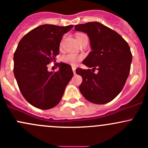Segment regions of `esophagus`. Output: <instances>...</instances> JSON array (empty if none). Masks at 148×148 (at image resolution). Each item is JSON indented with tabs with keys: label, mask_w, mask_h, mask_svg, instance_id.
I'll return each instance as SVG.
<instances>
[{
	"label": "esophagus",
	"mask_w": 148,
	"mask_h": 148,
	"mask_svg": "<svg viewBox=\"0 0 148 148\" xmlns=\"http://www.w3.org/2000/svg\"><path fill=\"white\" fill-rule=\"evenodd\" d=\"M72 69H73V73L75 75V69H76V68H75V67H72Z\"/></svg>",
	"instance_id": "34e87169"
}]
</instances>
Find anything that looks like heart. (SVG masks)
<instances>
[{"instance_id": "1", "label": "heart", "mask_w": 148, "mask_h": 148, "mask_svg": "<svg viewBox=\"0 0 148 148\" xmlns=\"http://www.w3.org/2000/svg\"><path fill=\"white\" fill-rule=\"evenodd\" d=\"M86 35L83 34V33H77L76 35V39L77 40H79L80 39H81L82 38L85 37ZM62 45V42L60 43V46ZM83 56H79V55L74 54V53H68V54L65 55L62 58V60H63V63L69 64V65H73V66H75V65H77L80 60H83Z\"/></svg>"}]
</instances>
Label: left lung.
Wrapping results in <instances>:
<instances>
[{
	"mask_svg": "<svg viewBox=\"0 0 148 148\" xmlns=\"http://www.w3.org/2000/svg\"><path fill=\"white\" fill-rule=\"evenodd\" d=\"M75 28L88 34L92 50L83 62L92 69L75 71L83 77L80 92L90 103H109L121 92L130 73V46L117 32L98 22L79 24ZM95 69L99 71L97 74L94 73Z\"/></svg>",
	"mask_w": 148,
	"mask_h": 148,
	"instance_id": "8db88e82",
	"label": "left lung"
}]
</instances>
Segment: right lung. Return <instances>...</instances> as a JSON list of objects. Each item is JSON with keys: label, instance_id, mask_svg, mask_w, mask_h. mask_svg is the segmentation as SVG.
I'll return each mask as SVG.
<instances>
[{"label": "right lung", "instance_id": "1", "mask_svg": "<svg viewBox=\"0 0 148 148\" xmlns=\"http://www.w3.org/2000/svg\"><path fill=\"white\" fill-rule=\"evenodd\" d=\"M73 25H42L22 38L14 53L13 73L24 98L41 110L54 108L60 103L65 87L73 76L72 68L56 63L60 68L48 72V65L56 61L63 36Z\"/></svg>", "mask_w": 148, "mask_h": 148}]
</instances>
